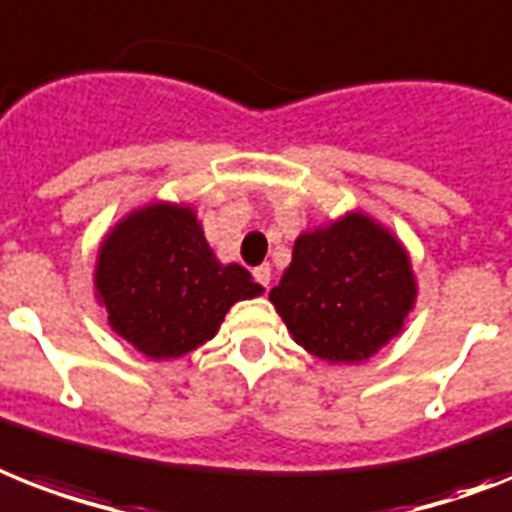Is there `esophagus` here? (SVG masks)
<instances>
[{
	"mask_svg": "<svg viewBox=\"0 0 512 512\" xmlns=\"http://www.w3.org/2000/svg\"><path fill=\"white\" fill-rule=\"evenodd\" d=\"M253 280L259 282V285L269 287V280H272V266H269V264L256 266V269H253Z\"/></svg>",
	"mask_w": 512,
	"mask_h": 512,
	"instance_id": "1",
	"label": "esophagus"
}]
</instances>
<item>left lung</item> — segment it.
<instances>
[{
  "label": "left lung",
  "instance_id": "8db88e82",
  "mask_svg": "<svg viewBox=\"0 0 512 512\" xmlns=\"http://www.w3.org/2000/svg\"><path fill=\"white\" fill-rule=\"evenodd\" d=\"M269 301L311 356L358 363L403 329L416 282L398 240L374 219L348 214L295 240Z\"/></svg>",
  "mask_w": 512,
  "mask_h": 512
}]
</instances>
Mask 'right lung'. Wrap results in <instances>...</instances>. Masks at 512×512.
Instances as JSON below:
<instances>
[{"label":"right lung","instance_id":"1","mask_svg":"<svg viewBox=\"0 0 512 512\" xmlns=\"http://www.w3.org/2000/svg\"><path fill=\"white\" fill-rule=\"evenodd\" d=\"M264 293L240 264H219L188 206L133 211L101 243L96 295L143 356L180 358L217 335L232 303Z\"/></svg>","mask_w":512,"mask_h":512}]
</instances>
